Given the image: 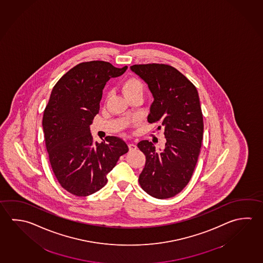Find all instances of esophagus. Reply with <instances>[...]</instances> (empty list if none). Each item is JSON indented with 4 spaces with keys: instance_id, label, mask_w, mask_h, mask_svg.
I'll return each mask as SVG.
<instances>
[{
    "instance_id": "esophagus-1",
    "label": "esophagus",
    "mask_w": 263,
    "mask_h": 263,
    "mask_svg": "<svg viewBox=\"0 0 263 263\" xmlns=\"http://www.w3.org/2000/svg\"><path fill=\"white\" fill-rule=\"evenodd\" d=\"M128 146H129V149L130 151H134V150H136V149H137V146H136V144H135V143H129V144H128Z\"/></svg>"
}]
</instances>
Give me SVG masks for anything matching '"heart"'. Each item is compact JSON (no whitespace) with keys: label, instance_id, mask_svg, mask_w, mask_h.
Returning <instances> with one entry per match:
<instances>
[{"label":"heart","instance_id":"heart-1","mask_svg":"<svg viewBox=\"0 0 263 263\" xmlns=\"http://www.w3.org/2000/svg\"><path fill=\"white\" fill-rule=\"evenodd\" d=\"M124 96L128 98L136 93H143V84L137 78H129L125 80L121 86Z\"/></svg>","mask_w":263,"mask_h":263}]
</instances>
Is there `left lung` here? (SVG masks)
<instances>
[{"label": "left lung", "mask_w": 263, "mask_h": 263, "mask_svg": "<svg viewBox=\"0 0 263 263\" xmlns=\"http://www.w3.org/2000/svg\"><path fill=\"white\" fill-rule=\"evenodd\" d=\"M130 69L148 85L154 102L147 120L160 123L166 138L161 152L156 151L147 140L137 144L146 158L139 183L153 197L170 198L186 186L200 153L204 123L198 92L191 81L172 66L134 65Z\"/></svg>", "instance_id": "obj_1"}]
</instances>
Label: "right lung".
<instances>
[{
  "instance_id": "right-lung-1",
  "label": "right lung",
  "mask_w": 263,
  "mask_h": 263,
  "mask_svg": "<svg viewBox=\"0 0 263 263\" xmlns=\"http://www.w3.org/2000/svg\"><path fill=\"white\" fill-rule=\"evenodd\" d=\"M127 68L105 61L81 63L52 90L43 113L45 145L58 182L74 196L99 191L120 156L129 151L122 139L107 136L106 143H93L90 133V125L100 109L105 83Z\"/></svg>"
}]
</instances>
